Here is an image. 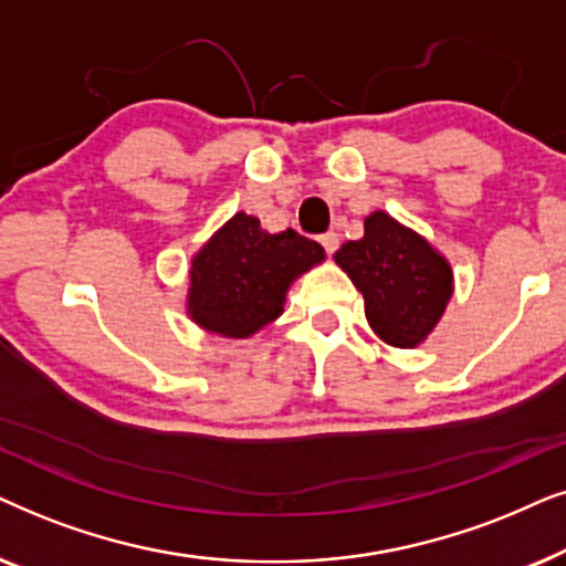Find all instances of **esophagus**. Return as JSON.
Here are the masks:
<instances>
[{
	"label": "esophagus",
	"instance_id": "obj_1",
	"mask_svg": "<svg viewBox=\"0 0 566 566\" xmlns=\"http://www.w3.org/2000/svg\"><path fill=\"white\" fill-rule=\"evenodd\" d=\"M321 245L326 248L328 255L336 253V248H338V235H336V232H323V235H321Z\"/></svg>",
	"mask_w": 566,
	"mask_h": 566
}]
</instances>
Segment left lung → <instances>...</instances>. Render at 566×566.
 Listing matches in <instances>:
<instances>
[{
  "label": "left lung",
  "instance_id": "1",
  "mask_svg": "<svg viewBox=\"0 0 566 566\" xmlns=\"http://www.w3.org/2000/svg\"><path fill=\"white\" fill-rule=\"evenodd\" d=\"M334 259L365 297L375 334L401 349L434 328L453 295L448 261L386 212L367 217L365 235L344 243Z\"/></svg>",
  "mask_w": 566,
  "mask_h": 566
}]
</instances>
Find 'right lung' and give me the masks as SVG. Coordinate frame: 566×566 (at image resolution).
Masks as SVG:
<instances>
[{
    "instance_id": "add662e5",
    "label": "right lung",
    "mask_w": 566,
    "mask_h": 566,
    "mask_svg": "<svg viewBox=\"0 0 566 566\" xmlns=\"http://www.w3.org/2000/svg\"><path fill=\"white\" fill-rule=\"evenodd\" d=\"M323 248L295 230L269 235L255 217L238 212L191 263L188 313L201 328L245 338L279 318L290 282Z\"/></svg>"
}]
</instances>
